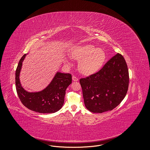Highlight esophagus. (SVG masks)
<instances>
[{"label": "esophagus", "instance_id": "esophagus-1", "mask_svg": "<svg viewBox=\"0 0 150 150\" xmlns=\"http://www.w3.org/2000/svg\"><path fill=\"white\" fill-rule=\"evenodd\" d=\"M72 80L74 81H78V78H77L76 76H74V75L72 76Z\"/></svg>", "mask_w": 150, "mask_h": 150}]
</instances>
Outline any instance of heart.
Masks as SVG:
<instances>
[{"instance_id": "b5f03b06", "label": "heart", "mask_w": 150, "mask_h": 150, "mask_svg": "<svg viewBox=\"0 0 150 150\" xmlns=\"http://www.w3.org/2000/svg\"><path fill=\"white\" fill-rule=\"evenodd\" d=\"M71 57L79 62L78 67L84 75H91L98 71L106 59V53L92 45L76 47L71 51Z\"/></svg>"}]
</instances>
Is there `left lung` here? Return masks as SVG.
Segmentation results:
<instances>
[{"instance_id":"left-lung-1","label":"left lung","mask_w":150,"mask_h":150,"mask_svg":"<svg viewBox=\"0 0 150 150\" xmlns=\"http://www.w3.org/2000/svg\"><path fill=\"white\" fill-rule=\"evenodd\" d=\"M129 81L125 60L117 53L99 71L80 79L86 108L93 113L113 110L125 97Z\"/></svg>"}]
</instances>
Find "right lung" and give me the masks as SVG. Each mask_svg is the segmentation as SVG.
Returning a JSON list of instances; mask_svg holds the SVG:
<instances>
[{
  "label": "right lung",
  "mask_w": 150,
  "mask_h": 150,
  "mask_svg": "<svg viewBox=\"0 0 150 150\" xmlns=\"http://www.w3.org/2000/svg\"><path fill=\"white\" fill-rule=\"evenodd\" d=\"M25 54L20 59L16 70V88L22 103L29 110L37 112L54 113L62 107L66 90L72 82L71 74L57 72L50 85L42 91L30 93L22 88L19 75Z\"/></svg>",
  "instance_id": "add662e5"
}]
</instances>
